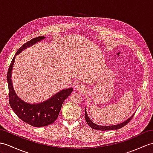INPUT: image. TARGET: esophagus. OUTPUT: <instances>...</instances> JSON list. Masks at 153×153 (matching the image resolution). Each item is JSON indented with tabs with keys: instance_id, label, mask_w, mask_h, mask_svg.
Masks as SVG:
<instances>
[{
	"instance_id": "34e87169",
	"label": "esophagus",
	"mask_w": 153,
	"mask_h": 153,
	"mask_svg": "<svg viewBox=\"0 0 153 153\" xmlns=\"http://www.w3.org/2000/svg\"><path fill=\"white\" fill-rule=\"evenodd\" d=\"M75 88H76V90H78V91H80V92H84V91H85V86L84 85V84H82V83L77 84L76 85Z\"/></svg>"
}]
</instances>
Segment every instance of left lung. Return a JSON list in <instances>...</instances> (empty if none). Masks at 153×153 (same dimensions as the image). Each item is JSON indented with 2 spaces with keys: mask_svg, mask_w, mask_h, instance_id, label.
<instances>
[{
  "mask_svg": "<svg viewBox=\"0 0 153 153\" xmlns=\"http://www.w3.org/2000/svg\"><path fill=\"white\" fill-rule=\"evenodd\" d=\"M135 113H134L132 115L131 117H130L128 120H126V121H125L124 122H122L120 124H117V125H109V126H102V125H97L95 123H94V122H92L91 121L90 119L89 118L88 115L87 114L86 112V108H85V121H86L88 125L90 126L91 128L95 129V130H117V129H120L123 126H124L125 125H126V124L128 123L131 120L132 117L134 116V115Z\"/></svg>",
  "mask_w": 153,
  "mask_h": 153,
  "instance_id": "1",
  "label": "left lung"
}]
</instances>
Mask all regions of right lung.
I'll return each instance as SVG.
<instances>
[{
	"mask_svg": "<svg viewBox=\"0 0 153 153\" xmlns=\"http://www.w3.org/2000/svg\"><path fill=\"white\" fill-rule=\"evenodd\" d=\"M45 38L44 36H39L28 41L19 48L16 56L20 54L27 48L33 45ZM16 56L11 62L7 74V81L9 89V103L11 108L22 121L30 125L35 127H41L51 125L56 120L63 102L71 94L73 88L62 89L42 102L31 104L24 101L16 94L12 84V73Z\"/></svg>",
	"mask_w": 153,
	"mask_h": 153,
	"instance_id": "right-lung-1",
	"label": "right lung"
}]
</instances>
